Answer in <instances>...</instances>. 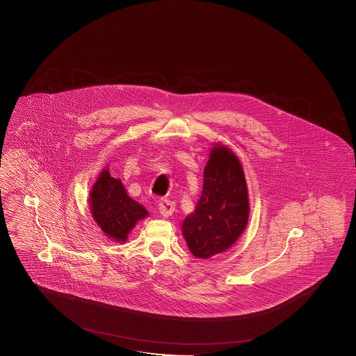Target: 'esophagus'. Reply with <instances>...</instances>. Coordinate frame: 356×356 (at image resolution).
<instances>
[{
	"mask_svg": "<svg viewBox=\"0 0 356 356\" xmlns=\"http://www.w3.org/2000/svg\"><path fill=\"white\" fill-rule=\"evenodd\" d=\"M158 210H159V213L162 214L163 216H172L173 211H175V202L173 201H168V200H164L162 201L161 204H159V207H158Z\"/></svg>",
	"mask_w": 356,
	"mask_h": 356,
	"instance_id": "esophagus-1",
	"label": "esophagus"
}]
</instances>
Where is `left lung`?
Here are the masks:
<instances>
[{"label": "left lung", "mask_w": 356, "mask_h": 356, "mask_svg": "<svg viewBox=\"0 0 356 356\" xmlns=\"http://www.w3.org/2000/svg\"><path fill=\"white\" fill-rule=\"evenodd\" d=\"M248 186L235 152L214 143L204 170L202 193L181 225L186 245L197 259L226 252L247 228Z\"/></svg>", "instance_id": "1"}]
</instances>
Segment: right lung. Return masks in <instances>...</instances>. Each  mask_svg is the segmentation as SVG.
Here are the masks:
<instances>
[{
  "label": "right lung",
  "instance_id": "1",
  "mask_svg": "<svg viewBox=\"0 0 356 356\" xmlns=\"http://www.w3.org/2000/svg\"><path fill=\"white\" fill-rule=\"evenodd\" d=\"M88 205L103 234L119 243L127 241L137 222L149 216L143 206L130 198L121 180L111 176L108 167L99 173L92 185Z\"/></svg>",
  "mask_w": 356,
  "mask_h": 356
}]
</instances>
